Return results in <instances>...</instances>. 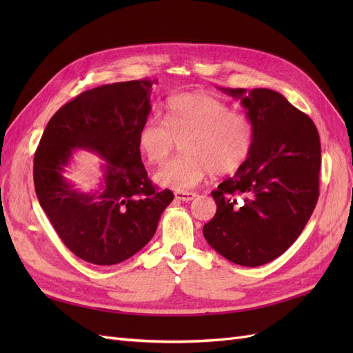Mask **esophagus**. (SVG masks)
Instances as JSON below:
<instances>
[{
    "mask_svg": "<svg viewBox=\"0 0 353 353\" xmlns=\"http://www.w3.org/2000/svg\"><path fill=\"white\" fill-rule=\"evenodd\" d=\"M197 194L193 193V191H176L175 193V199L181 200V201H190L193 200Z\"/></svg>",
    "mask_w": 353,
    "mask_h": 353,
    "instance_id": "esophagus-1",
    "label": "esophagus"
}]
</instances>
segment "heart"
Instances as JSON below:
<instances>
[{"label": "heart", "mask_w": 353, "mask_h": 353, "mask_svg": "<svg viewBox=\"0 0 353 353\" xmlns=\"http://www.w3.org/2000/svg\"><path fill=\"white\" fill-rule=\"evenodd\" d=\"M256 138L252 117L203 92H185L165 103L163 122L148 117L137 132V145L152 165H160L178 143L184 154L160 168L159 184L178 191L196 187L210 172H237L248 162Z\"/></svg>", "instance_id": "b5f03b06"}]
</instances>
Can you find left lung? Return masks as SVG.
Returning a JSON list of instances; mask_svg holds the SVG:
<instances>
[{
  "mask_svg": "<svg viewBox=\"0 0 353 353\" xmlns=\"http://www.w3.org/2000/svg\"><path fill=\"white\" fill-rule=\"evenodd\" d=\"M256 126L253 152L236 175L212 191L216 213L203 236L223 258L259 266L301 236L319 196L321 143L312 119L268 88H221Z\"/></svg>",
  "mask_w": 353,
  "mask_h": 353,
  "instance_id": "obj_1",
  "label": "left lung"
}]
</instances>
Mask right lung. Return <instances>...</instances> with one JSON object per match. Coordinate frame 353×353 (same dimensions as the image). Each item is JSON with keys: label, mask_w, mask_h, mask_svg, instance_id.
Returning a JSON list of instances; mask_svg holds the SVG:
<instances>
[{"label": "right lung", "mask_w": 353, "mask_h": 353, "mask_svg": "<svg viewBox=\"0 0 353 353\" xmlns=\"http://www.w3.org/2000/svg\"><path fill=\"white\" fill-rule=\"evenodd\" d=\"M148 79L116 82L79 94L47 123L34 159L37 197L66 248L85 262L116 265L154 236L174 200L148 179L137 132L152 110ZM74 150L103 159V176L83 194L65 179Z\"/></svg>", "instance_id": "add662e5"}]
</instances>
